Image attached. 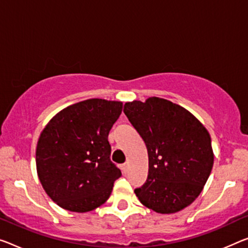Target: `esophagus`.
<instances>
[{"label": "esophagus", "mask_w": 248, "mask_h": 248, "mask_svg": "<svg viewBox=\"0 0 248 248\" xmlns=\"http://www.w3.org/2000/svg\"><path fill=\"white\" fill-rule=\"evenodd\" d=\"M121 170H123V173H127V170H128V164H122L121 165Z\"/></svg>", "instance_id": "esophagus-1"}]
</instances>
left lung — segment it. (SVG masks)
Returning a JSON list of instances; mask_svg holds the SVG:
<instances>
[{"mask_svg": "<svg viewBox=\"0 0 248 248\" xmlns=\"http://www.w3.org/2000/svg\"><path fill=\"white\" fill-rule=\"evenodd\" d=\"M124 113L148 154L147 180L134 190L137 199L158 214L187 207L203 190L214 164L206 127L183 106L161 97L125 103Z\"/></svg>", "mask_w": 248, "mask_h": 248, "instance_id": "obj_1", "label": "left lung"}]
</instances>
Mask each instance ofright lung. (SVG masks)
Instances as JSON below:
<instances>
[{
	"label": "right lung",
	"mask_w": 248,
	"mask_h": 248,
	"mask_svg": "<svg viewBox=\"0 0 248 248\" xmlns=\"http://www.w3.org/2000/svg\"><path fill=\"white\" fill-rule=\"evenodd\" d=\"M122 108L123 102L90 98L63 108L41 132L37 176L60 207L86 213L108 200L122 173L109 159L108 136Z\"/></svg>",
	"instance_id": "obj_1"
}]
</instances>
